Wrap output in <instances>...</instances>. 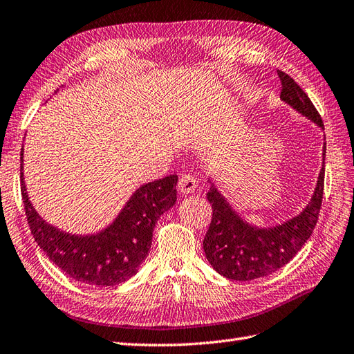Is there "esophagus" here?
Wrapping results in <instances>:
<instances>
[{
    "label": "esophagus",
    "instance_id": "esophagus-1",
    "mask_svg": "<svg viewBox=\"0 0 354 354\" xmlns=\"http://www.w3.org/2000/svg\"><path fill=\"white\" fill-rule=\"evenodd\" d=\"M195 187H196V178L192 174H189V172H185V174L180 176V178H178L180 192L192 194L195 191Z\"/></svg>",
    "mask_w": 354,
    "mask_h": 354
}]
</instances>
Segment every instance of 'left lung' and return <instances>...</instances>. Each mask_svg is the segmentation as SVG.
<instances>
[{
  "label": "left lung",
  "instance_id": "obj_1",
  "mask_svg": "<svg viewBox=\"0 0 354 354\" xmlns=\"http://www.w3.org/2000/svg\"><path fill=\"white\" fill-rule=\"evenodd\" d=\"M282 84L281 99L315 124L324 129L322 115L291 76L278 71ZM326 156V147L323 150ZM324 167V165H323ZM324 168H322L315 192L299 216L273 228L249 225L231 209L218 189L212 186L207 200L212 204V222L203 240L207 260L222 277L234 281H251L279 270L311 237L322 209Z\"/></svg>",
  "mask_w": 354,
  "mask_h": 354
}]
</instances>
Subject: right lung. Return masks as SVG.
I'll return each instance as SVG.
<instances>
[{
  "label": "right lung",
  "instance_id": "1",
  "mask_svg": "<svg viewBox=\"0 0 354 354\" xmlns=\"http://www.w3.org/2000/svg\"><path fill=\"white\" fill-rule=\"evenodd\" d=\"M24 150V149H22ZM21 192L31 234L49 260L68 277L88 286L111 287L131 279L149 255L153 230L177 200L176 174L141 186L111 225L93 236H72L43 221L31 205L24 183Z\"/></svg>",
  "mask_w": 354,
  "mask_h": 354
}]
</instances>
